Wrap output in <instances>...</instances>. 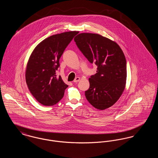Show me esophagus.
<instances>
[{"instance_id":"1","label":"esophagus","mask_w":158,"mask_h":158,"mask_svg":"<svg viewBox=\"0 0 158 158\" xmlns=\"http://www.w3.org/2000/svg\"><path fill=\"white\" fill-rule=\"evenodd\" d=\"M80 80H81V78H80L79 77H76L75 79H74L73 82H74L75 83L77 82H79Z\"/></svg>"}]
</instances>
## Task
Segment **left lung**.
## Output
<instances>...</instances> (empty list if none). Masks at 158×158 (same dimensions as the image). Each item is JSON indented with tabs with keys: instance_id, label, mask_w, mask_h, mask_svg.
<instances>
[{
	"instance_id": "1",
	"label": "left lung",
	"mask_w": 158,
	"mask_h": 158,
	"mask_svg": "<svg viewBox=\"0 0 158 158\" xmlns=\"http://www.w3.org/2000/svg\"><path fill=\"white\" fill-rule=\"evenodd\" d=\"M74 40L83 54L97 66V73L89 79L85 97L95 108L103 110L113 106L126 87V60L117 43L98 34L81 33Z\"/></svg>"
}]
</instances>
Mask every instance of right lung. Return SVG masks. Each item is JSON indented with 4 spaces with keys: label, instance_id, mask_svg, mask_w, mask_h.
<instances>
[{
    "label": "right lung",
    "instance_id": "add662e5",
    "mask_svg": "<svg viewBox=\"0 0 158 158\" xmlns=\"http://www.w3.org/2000/svg\"><path fill=\"white\" fill-rule=\"evenodd\" d=\"M78 31L53 35L43 40L31 53L28 61L25 80L28 89L38 102L45 106L57 104L63 97L68 85L56 75L59 59Z\"/></svg>",
    "mask_w": 158,
    "mask_h": 158
}]
</instances>
